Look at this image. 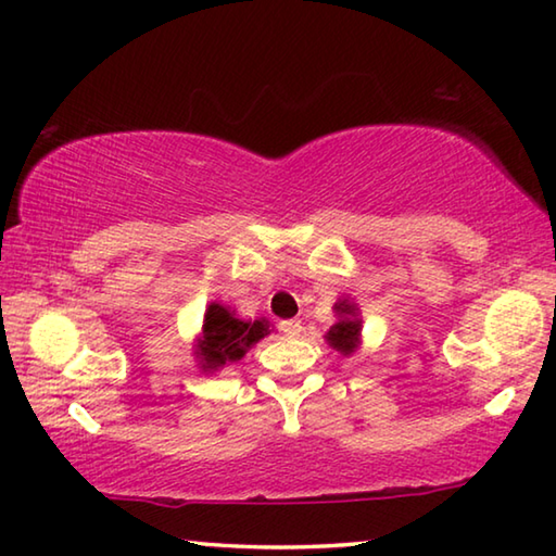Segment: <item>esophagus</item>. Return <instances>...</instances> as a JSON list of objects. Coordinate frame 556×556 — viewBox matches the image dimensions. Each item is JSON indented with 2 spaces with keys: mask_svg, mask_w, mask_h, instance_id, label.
<instances>
[{
  "mask_svg": "<svg viewBox=\"0 0 556 556\" xmlns=\"http://www.w3.org/2000/svg\"><path fill=\"white\" fill-rule=\"evenodd\" d=\"M280 331L288 333V337H300V333H302V321L300 319L280 321Z\"/></svg>",
  "mask_w": 556,
  "mask_h": 556,
  "instance_id": "34e87169",
  "label": "esophagus"
}]
</instances>
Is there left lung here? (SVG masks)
<instances>
[{
    "mask_svg": "<svg viewBox=\"0 0 556 556\" xmlns=\"http://www.w3.org/2000/svg\"><path fill=\"white\" fill-rule=\"evenodd\" d=\"M333 312H337V324L324 333V341H327L333 351H339L349 358V355L358 351L363 343L361 307L355 305V300L341 298L333 302Z\"/></svg>",
    "mask_w": 556,
    "mask_h": 556,
    "instance_id": "1",
    "label": "left lung"
}]
</instances>
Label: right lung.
Here are the masks:
<instances>
[{
    "label": "right lung",
    "instance_id": "1",
    "mask_svg": "<svg viewBox=\"0 0 556 556\" xmlns=\"http://www.w3.org/2000/svg\"><path fill=\"white\" fill-rule=\"evenodd\" d=\"M274 331L268 319H239L237 309L211 302L205 307L203 327L193 341V355L203 372H217L235 365L254 345Z\"/></svg>",
    "mask_w": 556,
    "mask_h": 556
}]
</instances>
